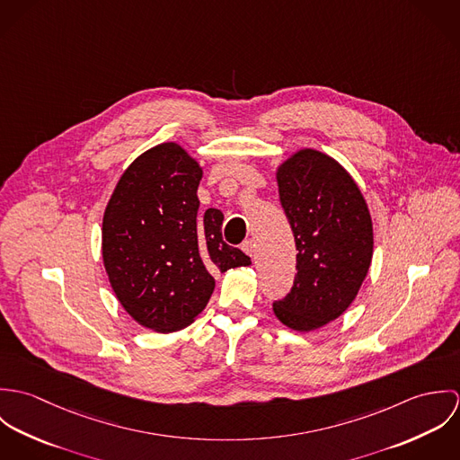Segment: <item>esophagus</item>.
Instances as JSON below:
<instances>
[{"label": "esophagus", "instance_id": "34e87169", "mask_svg": "<svg viewBox=\"0 0 460 460\" xmlns=\"http://www.w3.org/2000/svg\"><path fill=\"white\" fill-rule=\"evenodd\" d=\"M241 248H243V252H244L246 255H250V257H255V244H253V241H252V239L244 241Z\"/></svg>", "mask_w": 460, "mask_h": 460}]
</instances>
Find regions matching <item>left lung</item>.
Instances as JSON below:
<instances>
[{"mask_svg": "<svg viewBox=\"0 0 460 460\" xmlns=\"http://www.w3.org/2000/svg\"><path fill=\"white\" fill-rule=\"evenodd\" d=\"M276 182L299 253L294 287L272 312L287 328L314 331L356 299L374 255L372 216L350 173L315 148L287 157Z\"/></svg>", "mask_w": 460, "mask_h": 460, "instance_id": "obj_1", "label": "left lung"}]
</instances>
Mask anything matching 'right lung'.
I'll list each match as a JSON object with an SVG mask.
<instances>
[{"mask_svg": "<svg viewBox=\"0 0 460 460\" xmlns=\"http://www.w3.org/2000/svg\"><path fill=\"white\" fill-rule=\"evenodd\" d=\"M203 168L175 141L137 155L119 179L102 216V262L132 319L157 332L195 323L216 272L252 261L221 235L223 212L198 216Z\"/></svg>", "mask_w": 460, "mask_h": 460, "instance_id": "1", "label": "right lung"}]
</instances>
